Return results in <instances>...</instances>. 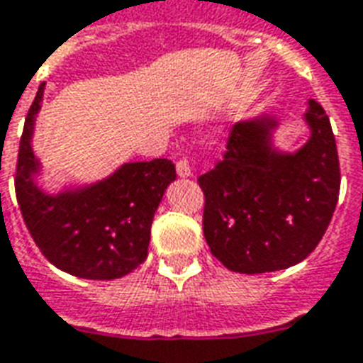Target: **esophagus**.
<instances>
[{
  "instance_id": "34e87169",
  "label": "esophagus",
  "mask_w": 363,
  "mask_h": 363,
  "mask_svg": "<svg viewBox=\"0 0 363 363\" xmlns=\"http://www.w3.org/2000/svg\"><path fill=\"white\" fill-rule=\"evenodd\" d=\"M176 172H178L179 178H189L191 176V166H189V160L187 158H182L176 164Z\"/></svg>"
}]
</instances>
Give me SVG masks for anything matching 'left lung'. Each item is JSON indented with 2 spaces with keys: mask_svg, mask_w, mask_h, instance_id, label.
Wrapping results in <instances>:
<instances>
[{
  "mask_svg": "<svg viewBox=\"0 0 363 363\" xmlns=\"http://www.w3.org/2000/svg\"><path fill=\"white\" fill-rule=\"evenodd\" d=\"M306 121L311 135L296 152L272 147L274 116L238 121L220 162L199 178L203 234L230 271L288 269L321 242L337 207L340 166L329 116L315 100Z\"/></svg>",
  "mask_w": 363,
  "mask_h": 363,
  "instance_id": "obj_1",
  "label": "left lung"
}]
</instances>
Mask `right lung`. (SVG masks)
<instances>
[{"mask_svg": "<svg viewBox=\"0 0 363 363\" xmlns=\"http://www.w3.org/2000/svg\"><path fill=\"white\" fill-rule=\"evenodd\" d=\"M42 94L44 83L18 145L15 193L26 228L57 269L79 279H121L147 259L150 224L176 168L168 158L127 162L102 182L48 195L34 184L40 162L30 147Z\"/></svg>", "mask_w": 363, "mask_h": 363, "instance_id": "right-lung-1", "label": "right lung"}]
</instances>
